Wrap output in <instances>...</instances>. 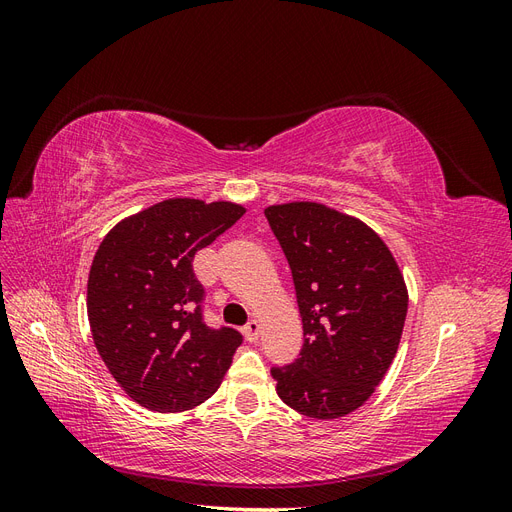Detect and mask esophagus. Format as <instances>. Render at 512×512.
Here are the masks:
<instances>
[{
	"mask_svg": "<svg viewBox=\"0 0 512 512\" xmlns=\"http://www.w3.org/2000/svg\"><path fill=\"white\" fill-rule=\"evenodd\" d=\"M258 333H260V324H258V320H250L243 327V335H245V339L247 342H256L258 339Z\"/></svg>",
	"mask_w": 512,
	"mask_h": 512,
	"instance_id": "34e87169",
	"label": "esophagus"
}]
</instances>
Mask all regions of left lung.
Returning <instances> with one entry per match:
<instances>
[{
  "mask_svg": "<svg viewBox=\"0 0 512 512\" xmlns=\"http://www.w3.org/2000/svg\"><path fill=\"white\" fill-rule=\"evenodd\" d=\"M292 271L303 320L297 359L271 367L277 395L329 421L354 412L391 367L408 290L389 247L361 220L320 203L265 209Z\"/></svg>",
  "mask_w": 512,
  "mask_h": 512,
  "instance_id": "8db88e82",
  "label": "left lung"
}]
</instances>
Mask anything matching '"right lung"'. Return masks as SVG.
Masks as SVG:
<instances>
[{
	"label": "right lung",
	"instance_id": "right-lung-1",
	"mask_svg": "<svg viewBox=\"0 0 512 512\" xmlns=\"http://www.w3.org/2000/svg\"><path fill=\"white\" fill-rule=\"evenodd\" d=\"M243 213L224 200L170 198L119 222L100 243L87 282L91 335L143 408L190 410L222 384L243 335L205 322L192 262Z\"/></svg>",
	"mask_w": 512,
	"mask_h": 512
}]
</instances>
